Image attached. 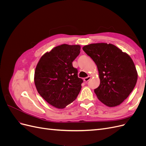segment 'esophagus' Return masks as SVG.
Returning <instances> with one entry per match:
<instances>
[{
	"instance_id": "1",
	"label": "esophagus",
	"mask_w": 146,
	"mask_h": 146,
	"mask_svg": "<svg viewBox=\"0 0 146 146\" xmlns=\"http://www.w3.org/2000/svg\"><path fill=\"white\" fill-rule=\"evenodd\" d=\"M90 78H91V77H90V76H88L87 77L84 78V82H88V81L90 80Z\"/></svg>"
}]
</instances>
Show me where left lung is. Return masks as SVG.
Listing matches in <instances>:
<instances>
[{
    "label": "left lung",
    "instance_id": "obj_1",
    "mask_svg": "<svg viewBox=\"0 0 146 146\" xmlns=\"http://www.w3.org/2000/svg\"><path fill=\"white\" fill-rule=\"evenodd\" d=\"M83 50L98 67L100 85L94 90L99 100L110 107L125 100L134 89L138 74L133 60L111 44H91Z\"/></svg>",
    "mask_w": 146,
    "mask_h": 146
}]
</instances>
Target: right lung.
<instances>
[{
  "instance_id": "right-lung-1",
  "label": "right lung",
  "mask_w": 146,
  "mask_h": 146,
  "mask_svg": "<svg viewBox=\"0 0 146 146\" xmlns=\"http://www.w3.org/2000/svg\"><path fill=\"white\" fill-rule=\"evenodd\" d=\"M80 50L79 45L55 47L42 56L36 67L34 80L38 93L57 108L72 102L80 91L83 80L72 66Z\"/></svg>"
}]
</instances>
